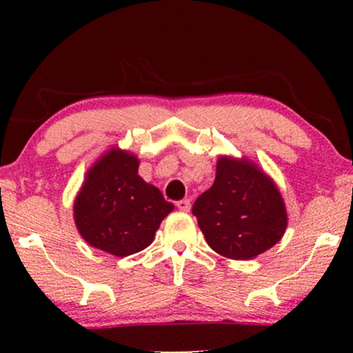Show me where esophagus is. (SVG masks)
I'll return each mask as SVG.
<instances>
[{
  "instance_id": "1",
  "label": "esophagus",
  "mask_w": 353,
  "mask_h": 353,
  "mask_svg": "<svg viewBox=\"0 0 353 353\" xmlns=\"http://www.w3.org/2000/svg\"><path fill=\"white\" fill-rule=\"evenodd\" d=\"M176 207L180 209L181 212H190L191 210V201L190 199H181L176 202Z\"/></svg>"
}]
</instances>
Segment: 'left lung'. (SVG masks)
I'll use <instances>...</instances> for the list:
<instances>
[{"label":"left lung","instance_id":"obj_1","mask_svg":"<svg viewBox=\"0 0 353 353\" xmlns=\"http://www.w3.org/2000/svg\"><path fill=\"white\" fill-rule=\"evenodd\" d=\"M207 244L216 254L249 260L273 248L288 226L278 186L248 159L221 156L215 181L192 205Z\"/></svg>","mask_w":353,"mask_h":353}]
</instances>
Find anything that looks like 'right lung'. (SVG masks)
Segmentation results:
<instances>
[{"instance_id": "right-lung-1", "label": "right lung", "mask_w": 353, "mask_h": 353, "mask_svg": "<svg viewBox=\"0 0 353 353\" xmlns=\"http://www.w3.org/2000/svg\"><path fill=\"white\" fill-rule=\"evenodd\" d=\"M138 167L134 154L109 149L86 172L74 202L81 238L115 257L146 249L173 210L162 192L138 175Z\"/></svg>"}]
</instances>
